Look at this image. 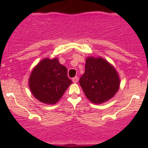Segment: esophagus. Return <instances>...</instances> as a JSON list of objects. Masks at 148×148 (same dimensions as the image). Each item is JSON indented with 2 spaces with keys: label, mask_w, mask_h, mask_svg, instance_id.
<instances>
[{
  "label": "esophagus",
  "mask_w": 148,
  "mask_h": 148,
  "mask_svg": "<svg viewBox=\"0 0 148 148\" xmlns=\"http://www.w3.org/2000/svg\"><path fill=\"white\" fill-rule=\"evenodd\" d=\"M72 81L74 83H77V81H78V77H74V78L72 79Z\"/></svg>",
  "instance_id": "obj_1"
}]
</instances>
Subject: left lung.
I'll return each instance as SVG.
<instances>
[{
    "label": "left lung",
    "instance_id": "1",
    "mask_svg": "<svg viewBox=\"0 0 148 148\" xmlns=\"http://www.w3.org/2000/svg\"><path fill=\"white\" fill-rule=\"evenodd\" d=\"M79 83L87 98L101 104L114 97L120 88L118 73L108 60L99 57L86 58L85 71Z\"/></svg>",
    "mask_w": 148,
    "mask_h": 148
}]
</instances>
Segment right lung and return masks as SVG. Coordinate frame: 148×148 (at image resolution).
Segmentation results:
<instances>
[{"label": "right lung", "instance_id": "obj_1", "mask_svg": "<svg viewBox=\"0 0 148 148\" xmlns=\"http://www.w3.org/2000/svg\"><path fill=\"white\" fill-rule=\"evenodd\" d=\"M72 84L67 69L58 58H44L34 67L28 85L34 97L42 103L54 104Z\"/></svg>", "mask_w": 148, "mask_h": 148}]
</instances>
